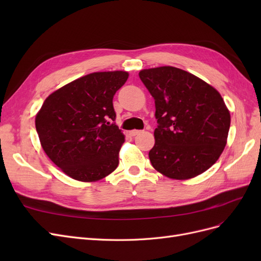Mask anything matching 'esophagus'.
<instances>
[{
  "mask_svg": "<svg viewBox=\"0 0 261 261\" xmlns=\"http://www.w3.org/2000/svg\"><path fill=\"white\" fill-rule=\"evenodd\" d=\"M141 133V130H138V129H133V130H130L129 132V135L130 136H136V135H138V134H140Z\"/></svg>",
  "mask_w": 261,
  "mask_h": 261,
  "instance_id": "obj_1",
  "label": "esophagus"
}]
</instances>
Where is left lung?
<instances>
[{
  "label": "left lung",
  "instance_id": "8db88e82",
  "mask_svg": "<svg viewBox=\"0 0 261 261\" xmlns=\"http://www.w3.org/2000/svg\"><path fill=\"white\" fill-rule=\"evenodd\" d=\"M139 77L154 99L155 143L152 167L174 179L201 174L226 145L230 112L212 86L173 66L143 69Z\"/></svg>",
  "mask_w": 261,
  "mask_h": 261
}]
</instances>
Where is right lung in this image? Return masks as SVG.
<instances>
[{
  "label": "right lung",
  "mask_w": 261,
  "mask_h": 261,
  "mask_svg": "<svg viewBox=\"0 0 261 261\" xmlns=\"http://www.w3.org/2000/svg\"><path fill=\"white\" fill-rule=\"evenodd\" d=\"M123 70L83 76L51 93L36 116V129L51 161L81 181L106 177L118 165L124 135L113 97L126 83Z\"/></svg>",
  "instance_id": "1"
}]
</instances>
